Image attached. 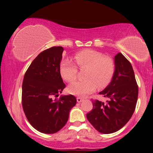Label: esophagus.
Listing matches in <instances>:
<instances>
[{"label":"esophagus","mask_w":153,"mask_h":153,"mask_svg":"<svg viewBox=\"0 0 153 153\" xmlns=\"http://www.w3.org/2000/svg\"><path fill=\"white\" fill-rule=\"evenodd\" d=\"M76 101H77V102H79V103H80L81 102L83 101V98H81L80 97H78L76 98Z\"/></svg>","instance_id":"34e87169"}]
</instances>
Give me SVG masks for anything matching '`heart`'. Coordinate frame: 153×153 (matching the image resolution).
Wrapping results in <instances>:
<instances>
[{
  "label": "heart",
  "mask_w": 153,
  "mask_h": 153,
  "mask_svg": "<svg viewBox=\"0 0 153 153\" xmlns=\"http://www.w3.org/2000/svg\"><path fill=\"white\" fill-rule=\"evenodd\" d=\"M71 60H64L61 62L60 71L63 79L72 82L77 77L78 69H86L85 79L77 81L69 85L68 92L79 96H86L97 88H103L111 80L115 71L112 58L93 50H84L77 53Z\"/></svg>",
  "instance_id": "1"
}]
</instances>
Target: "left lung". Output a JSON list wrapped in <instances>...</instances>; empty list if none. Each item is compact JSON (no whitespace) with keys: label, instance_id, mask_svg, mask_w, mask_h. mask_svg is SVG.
Masks as SVG:
<instances>
[{"label":"left lung","instance_id":"left-lung-1","mask_svg":"<svg viewBox=\"0 0 153 153\" xmlns=\"http://www.w3.org/2000/svg\"><path fill=\"white\" fill-rule=\"evenodd\" d=\"M115 72L111 83L99 93L105 103L93 100L87 119L100 133L116 132L125 125L134 112L139 88L132 66L121 53L115 56Z\"/></svg>","mask_w":153,"mask_h":153}]
</instances>
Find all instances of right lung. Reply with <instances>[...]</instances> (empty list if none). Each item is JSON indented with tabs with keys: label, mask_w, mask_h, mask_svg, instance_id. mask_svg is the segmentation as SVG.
I'll use <instances>...</instances> for the list:
<instances>
[{
	"label": "right lung",
	"mask_w": 153,
	"mask_h": 153,
	"mask_svg": "<svg viewBox=\"0 0 153 153\" xmlns=\"http://www.w3.org/2000/svg\"><path fill=\"white\" fill-rule=\"evenodd\" d=\"M63 50L62 47H53L41 52L23 80V109L30 124L42 133L54 134L62 129L76 103L72 95L55 99L65 88L60 72Z\"/></svg>",
	"instance_id": "obj_1"
}]
</instances>
